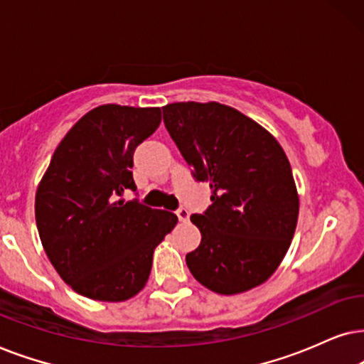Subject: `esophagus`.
Returning <instances> with one entry per match:
<instances>
[{"label":"esophagus","instance_id":"34e87169","mask_svg":"<svg viewBox=\"0 0 364 364\" xmlns=\"http://www.w3.org/2000/svg\"><path fill=\"white\" fill-rule=\"evenodd\" d=\"M176 216L179 218V221H188V218H190V211H188L186 208H178Z\"/></svg>","mask_w":364,"mask_h":364}]
</instances>
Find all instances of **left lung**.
<instances>
[{"mask_svg": "<svg viewBox=\"0 0 364 364\" xmlns=\"http://www.w3.org/2000/svg\"><path fill=\"white\" fill-rule=\"evenodd\" d=\"M169 136L213 205L193 215L201 243L186 255L191 274L220 294H238L274 273L296 230L299 198L291 164L263 126L231 106H163Z\"/></svg>", "mask_w": 364, "mask_h": 364, "instance_id": "1", "label": "left lung"}]
</instances>
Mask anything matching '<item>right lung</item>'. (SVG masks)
Listing matches in <instances>:
<instances>
[{"mask_svg":"<svg viewBox=\"0 0 364 364\" xmlns=\"http://www.w3.org/2000/svg\"><path fill=\"white\" fill-rule=\"evenodd\" d=\"M159 123V108L103 105L53 153L36 190V226L48 259L77 294L133 298L149 278L154 248L176 226L173 213L121 198L136 190L133 153Z\"/></svg>","mask_w":364,"mask_h":364,"instance_id":"add662e5","label":"right lung"}]
</instances>
